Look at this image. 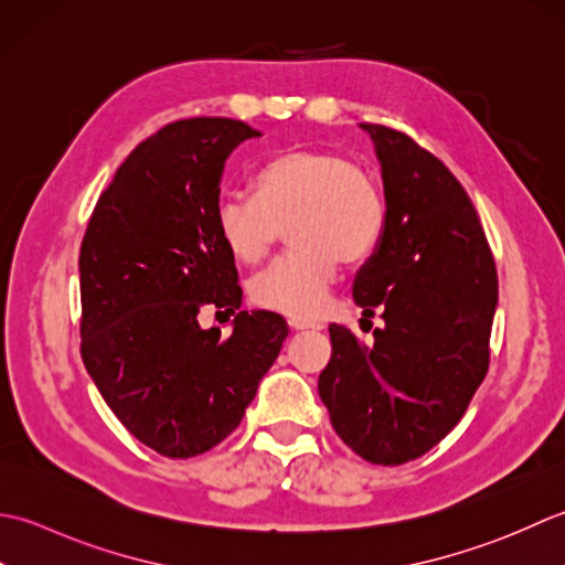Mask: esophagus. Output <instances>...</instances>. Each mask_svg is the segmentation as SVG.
Instances as JSON below:
<instances>
[{
  "instance_id": "1",
  "label": "esophagus",
  "mask_w": 565,
  "mask_h": 565,
  "mask_svg": "<svg viewBox=\"0 0 565 565\" xmlns=\"http://www.w3.org/2000/svg\"><path fill=\"white\" fill-rule=\"evenodd\" d=\"M290 327H292L295 331H305V329L319 331V329H324V327H321V324H317V321H309V319H297V317H292V319H290Z\"/></svg>"
}]
</instances>
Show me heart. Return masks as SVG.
Wrapping results in <instances>:
<instances>
[{
	"label": "heart",
	"mask_w": 565,
	"mask_h": 565,
	"mask_svg": "<svg viewBox=\"0 0 565 565\" xmlns=\"http://www.w3.org/2000/svg\"><path fill=\"white\" fill-rule=\"evenodd\" d=\"M253 198L224 194L214 228L228 256L258 263L280 226L295 246L253 275V305L287 317H317L327 305L339 258L353 263L375 248L385 228V198L371 172L339 151L297 146L268 158L250 180Z\"/></svg>",
	"instance_id": "b5f03b06"
}]
</instances>
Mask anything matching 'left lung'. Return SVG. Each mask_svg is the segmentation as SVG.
Segmentation results:
<instances>
[{"mask_svg":"<svg viewBox=\"0 0 565 565\" xmlns=\"http://www.w3.org/2000/svg\"><path fill=\"white\" fill-rule=\"evenodd\" d=\"M380 160L385 228L355 275L373 343L329 327L319 397L351 451L399 466L439 444L488 373L498 270L473 202L439 158L409 136L361 124Z\"/></svg>","mask_w":565,"mask_h":565,"instance_id":"left-lung-1","label":"left lung"}]
</instances>
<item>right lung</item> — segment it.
<instances>
[{
    "mask_svg": "<svg viewBox=\"0 0 565 565\" xmlns=\"http://www.w3.org/2000/svg\"><path fill=\"white\" fill-rule=\"evenodd\" d=\"M258 136L224 117L163 126L119 166L79 248L85 367L124 427L160 456L224 441L290 331L275 312H236L244 292L214 228L226 158ZM204 306L237 315L228 338L199 324Z\"/></svg>",
    "mask_w": 565,
    "mask_h": 565,
    "instance_id": "1",
    "label": "right lung"
}]
</instances>
